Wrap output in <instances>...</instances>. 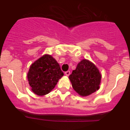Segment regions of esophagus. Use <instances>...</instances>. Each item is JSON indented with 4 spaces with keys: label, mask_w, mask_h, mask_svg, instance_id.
<instances>
[{
    "label": "esophagus",
    "mask_w": 130,
    "mask_h": 130,
    "mask_svg": "<svg viewBox=\"0 0 130 130\" xmlns=\"http://www.w3.org/2000/svg\"><path fill=\"white\" fill-rule=\"evenodd\" d=\"M65 74L67 76H69V75H70V72L69 71V70H68V71L65 72Z\"/></svg>",
    "instance_id": "esophagus-1"
}]
</instances>
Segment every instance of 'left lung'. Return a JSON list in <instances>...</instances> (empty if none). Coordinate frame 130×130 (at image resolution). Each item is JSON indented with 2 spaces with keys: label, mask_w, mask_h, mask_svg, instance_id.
I'll return each mask as SVG.
<instances>
[{
  "label": "left lung",
  "mask_w": 130,
  "mask_h": 130,
  "mask_svg": "<svg viewBox=\"0 0 130 130\" xmlns=\"http://www.w3.org/2000/svg\"><path fill=\"white\" fill-rule=\"evenodd\" d=\"M73 89L82 96L90 95L99 89L101 75L98 68L84 59L69 75Z\"/></svg>",
  "instance_id": "8db88e82"
}]
</instances>
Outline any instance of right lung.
Listing matches in <instances>:
<instances>
[{
    "instance_id": "add662e5",
    "label": "right lung",
    "mask_w": 130,
    "mask_h": 130,
    "mask_svg": "<svg viewBox=\"0 0 130 130\" xmlns=\"http://www.w3.org/2000/svg\"><path fill=\"white\" fill-rule=\"evenodd\" d=\"M63 75L57 61L51 55H45L30 66L27 79L35 94L44 95L54 89Z\"/></svg>"
}]
</instances>
